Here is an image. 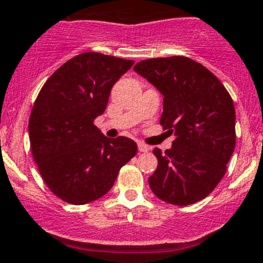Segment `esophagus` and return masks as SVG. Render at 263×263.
Wrapping results in <instances>:
<instances>
[{
  "label": "esophagus",
  "instance_id": "esophagus-1",
  "mask_svg": "<svg viewBox=\"0 0 263 263\" xmlns=\"http://www.w3.org/2000/svg\"><path fill=\"white\" fill-rule=\"evenodd\" d=\"M137 147H139L140 153H147V151L150 150V148H148V146L145 145V143H142V142L137 143Z\"/></svg>",
  "mask_w": 263,
  "mask_h": 263
}]
</instances>
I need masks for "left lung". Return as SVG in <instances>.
<instances>
[{"label":"left lung","instance_id":"1","mask_svg":"<svg viewBox=\"0 0 263 263\" xmlns=\"http://www.w3.org/2000/svg\"><path fill=\"white\" fill-rule=\"evenodd\" d=\"M134 70L164 97L160 123L175 135L173 146L155 148L156 170L148 178L157 198L190 205L222 180L236 146V110L219 79L185 57L147 59Z\"/></svg>","mask_w":263,"mask_h":263}]
</instances>
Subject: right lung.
Here are the masks:
<instances>
[{
    "label": "right lung",
    "instance_id": "right-lung-1",
    "mask_svg": "<svg viewBox=\"0 0 263 263\" xmlns=\"http://www.w3.org/2000/svg\"><path fill=\"white\" fill-rule=\"evenodd\" d=\"M134 63L84 52L60 66L39 93L29 121L32 156L49 189L66 203L103 197L137 153L135 141L108 139L93 123Z\"/></svg>",
    "mask_w": 263,
    "mask_h": 263
}]
</instances>
